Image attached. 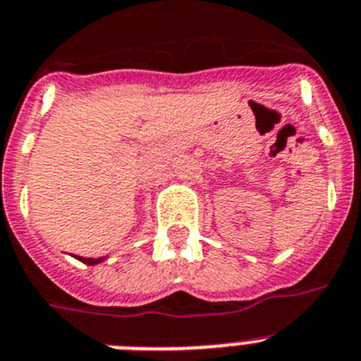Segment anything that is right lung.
<instances>
[{"instance_id":"add662e5","label":"right lung","mask_w":361,"mask_h":361,"mask_svg":"<svg viewBox=\"0 0 361 361\" xmlns=\"http://www.w3.org/2000/svg\"><path fill=\"white\" fill-rule=\"evenodd\" d=\"M75 257H77V255H75ZM77 259L78 260H80V262H84V264H99V262H102V260H104V259H102V257H99V259H84V257H77Z\"/></svg>"}]
</instances>
